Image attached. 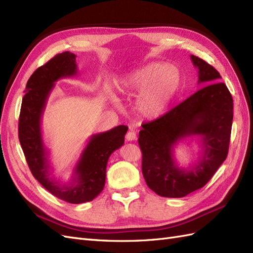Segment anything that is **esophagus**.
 Instances as JSON below:
<instances>
[{"mask_svg":"<svg viewBox=\"0 0 253 253\" xmlns=\"http://www.w3.org/2000/svg\"><path fill=\"white\" fill-rule=\"evenodd\" d=\"M126 138L127 141H133V140H135V139L137 138L136 133H135L134 131H128V132L126 133Z\"/></svg>","mask_w":253,"mask_h":253,"instance_id":"obj_1","label":"esophagus"}]
</instances>
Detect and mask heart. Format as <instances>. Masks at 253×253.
I'll return each instance as SVG.
<instances>
[{
	"instance_id": "b5f03b06",
	"label": "heart",
	"mask_w": 253,
	"mask_h": 253,
	"mask_svg": "<svg viewBox=\"0 0 253 253\" xmlns=\"http://www.w3.org/2000/svg\"><path fill=\"white\" fill-rule=\"evenodd\" d=\"M182 84L177 67L165 62H152L126 75L118 82L122 94L138 96L135 108L145 119L160 118L169 110Z\"/></svg>"
}]
</instances>
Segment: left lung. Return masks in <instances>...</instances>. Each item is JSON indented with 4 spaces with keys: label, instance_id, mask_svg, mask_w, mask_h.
I'll list each match as a JSON object with an SVG mask.
<instances>
[{
    "label": "left lung",
    "instance_id": "8db88e82",
    "mask_svg": "<svg viewBox=\"0 0 253 253\" xmlns=\"http://www.w3.org/2000/svg\"><path fill=\"white\" fill-rule=\"evenodd\" d=\"M204 87L176 105L164 116L142 125L138 143L142 153V174L148 187L164 197H183L203 188L228 155L233 119V100L219 73L196 56ZM198 135L203 153L189 168H179L173 148L181 139Z\"/></svg>",
    "mask_w": 253,
    "mask_h": 253
}]
</instances>
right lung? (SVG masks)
I'll return each mask as SVG.
<instances>
[{
	"instance_id": "add662e5",
	"label": "right lung",
	"mask_w": 253,
	"mask_h": 253,
	"mask_svg": "<svg viewBox=\"0 0 253 253\" xmlns=\"http://www.w3.org/2000/svg\"><path fill=\"white\" fill-rule=\"evenodd\" d=\"M76 55L64 51L36 70L27 81L19 118V140L34 177L52 195L71 204L93 201L105 183L108 160L125 143L127 126H118L90 138L76 165L68 183L50 176L48 150L45 148L41 120L50 91L59 79L77 75Z\"/></svg>"
}]
</instances>
